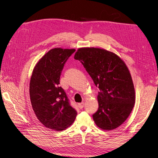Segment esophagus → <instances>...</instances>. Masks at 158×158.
Returning a JSON list of instances; mask_svg holds the SVG:
<instances>
[{
  "label": "esophagus",
  "mask_w": 158,
  "mask_h": 158,
  "mask_svg": "<svg viewBox=\"0 0 158 158\" xmlns=\"http://www.w3.org/2000/svg\"><path fill=\"white\" fill-rule=\"evenodd\" d=\"M84 106V102H82V103H78V107L80 108V109H82Z\"/></svg>",
  "instance_id": "obj_1"
}]
</instances>
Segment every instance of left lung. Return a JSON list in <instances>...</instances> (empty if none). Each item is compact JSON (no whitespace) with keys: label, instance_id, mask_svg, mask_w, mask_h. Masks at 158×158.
<instances>
[{"label":"left lung","instance_id":"8db88e82","mask_svg":"<svg viewBox=\"0 0 158 158\" xmlns=\"http://www.w3.org/2000/svg\"><path fill=\"white\" fill-rule=\"evenodd\" d=\"M98 87L99 108L93 114L96 125L113 130L126 121L135 103L131 75L125 63L112 52L80 48L74 55Z\"/></svg>","mask_w":158,"mask_h":158}]
</instances>
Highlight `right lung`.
I'll use <instances>...</instances> for the list:
<instances>
[{"label":"right lung","mask_w":158,"mask_h":158,"mask_svg":"<svg viewBox=\"0 0 158 158\" xmlns=\"http://www.w3.org/2000/svg\"><path fill=\"white\" fill-rule=\"evenodd\" d=\"M75 49H51L37 63L31 77L30 95L37 118L47 128L63 131L74 121L77 112L71 106L60 77Z\"/></svg>","instance_id":"1"}]
</instances>
